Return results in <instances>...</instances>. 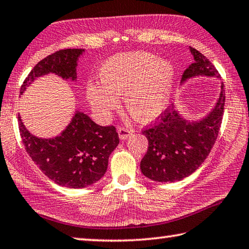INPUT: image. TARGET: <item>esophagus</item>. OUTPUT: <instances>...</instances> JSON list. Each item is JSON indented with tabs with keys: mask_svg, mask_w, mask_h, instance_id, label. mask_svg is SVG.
Listing matches in <instances>:
<instances>
[{
	"mask_svg": "<svg viewBox=\"0 0 249 249\" xmlns=\"http://www.w3.org/2000/svg\"><path fill=\"white\" fill-rule=\"evenodd\" d=\"M117 133H119V137L121 139H127L130 135H132V130L128 129V128H125V127H120L119 129H117Z\"/></svg>",
	"mask_w": 249,
	"mask_h": 249,
	"instance_id": "esophagus-1",
	"label": "esophagus"
}]
</instances>
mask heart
<instances>
[{
  "mask_svg": "<svg viewBox=\"0 0 249 249\" xmlns=\"http://www.w3.org/2000/svg\"><path fill=\"white\" fill-rule=\"evenodd\" d=\"M100 84L88 83L86 94L90 105L103 117L119 107L123 96L126 110L140 123L160 117L170 105L175 69L155 54L135 51L115 54L101 64Z\"/></svg>",
  "mask_w": 249,
  "mask_h": 249,
  "instance_id": "1",
  "label": "heart"
}]
</instances>
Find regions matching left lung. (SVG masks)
<instances>
[{"label":"left lung","mask_w":249,"mask_h":249,"mask_svg":"<svg viewBox=\"0 0 249 249\" xmlns=\"http://www.w3.org/2000/svg\"><path fill=\"white\" fill-rule=\"evenodd\" d=\"M194 63L184 71L182 85L196 77L220 75L209 60L196 49L189 47ZM225 102L224 86L214 107L205 116L196 120L184 117L176 107L165 110L161 120L142 134L148 139V150L140 162V170L155 182L172 183L193 174L209 155L222 123Z\"/></svg>","instance_id":"left-lung-1"}]
</instances>
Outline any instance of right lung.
<instances>
[{"label": "right lung", "mask_w": 249, "mask_h": 249, "mask_svg": "<svg viewBox=\"0 0 249 249\" xmlns=\"http://www.w3.org/2000/svg\"><path fill=\"white\" fill-rule=\"evenodd\" d=\"M84 53L85 49H66L43 58L27 76L20 96L36 79L48 74L76 81V69ZM18 125L26 151L38 168L53 182L70 188L87 187L102 178L109 157L120 142L114 126L98 125L78 110L55 137L42 138L31 134L19 114Z\"/></svg>", "instance_id": "1"}]
</instances>
